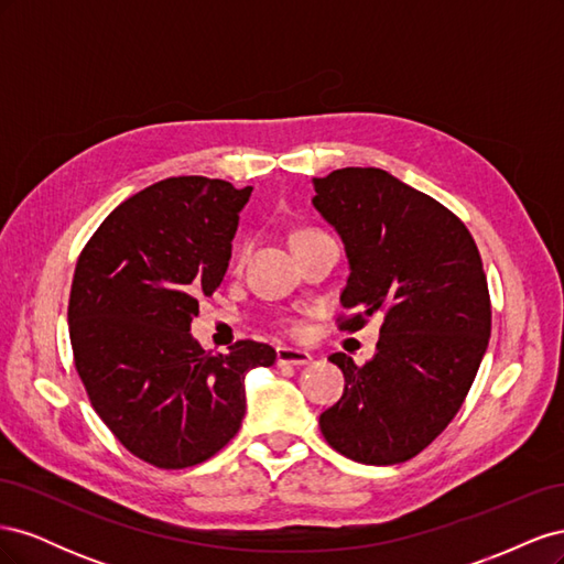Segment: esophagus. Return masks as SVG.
Instances as JSON below:
<instances>
[{
	"instance_id": "1",
	"label": "esophagus",
	"mask_w": 564,
	"mask_h": 564,
	"mask_svg": "<svg viewBox=\"0 0 564 564\" xmlns=\"http://www.w3.org/2000/svg\"><path fill=\"white\" fill-rule=\"evenodd\" d=\"M275 357H278V367H305V365L313 362V357L305 350L286 348V346H280L275 350Z\"/></svg>"
}]
</instances>
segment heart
Instances as JSON below:
<instances>
[{
	"instance_id": "obj_1",
	"label": "heart",
	"mask_w": 564,
	"mask_h": 564,
	"mask_svg": "<svg viewBox=\"0 0 564 564\" xmlns=\"http://www.w3.org/2000/svg\"><path fill=\"white\" fill-rule=\"evenodd\" d=\"M313 232H317V230H299V232H294V237H292V242H294V240H299V237H305V235H313ZM247 249H249V245H247V242H242V245H237V253H235V259H237V261H242V256L247 253Z\"/></svg>"
}]
</instances>
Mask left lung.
<instances>
[{
	"label": "left lung",
	"mask_w": 564,
	"mask_h": 564,
	"mask_svg": "<svg viewBox=\"0 0 564 564\" xmlns=\"http://www.w3.org/2000/svg\"><path fill=\"white\" fill-rule=\"evenodd\" d=\"M313 185L350 263L340 303L352 315L338 327L383 317L369 362L329 357L346 388L319 431L357 464H402L447 429L480 369L491 332L480 251L464 220L383 169H336Z\"/></svg>",
	"instance_id": "8db88e82"
}]
</instances>
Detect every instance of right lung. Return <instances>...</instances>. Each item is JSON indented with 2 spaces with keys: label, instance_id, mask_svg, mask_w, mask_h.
I'll return each mask as SVG.
<instances>
[{
  "label": "right lung",
  "instance_id": "1",
  "mask_svg": "<svg viewBox=\"0 0 564 564\" xmlns=\"http://www.w3.org/2000/svg\"><path fill=\"white\" fill-rule=\"evenodd\" d=\"M251 185L166 178L124 199L82 249L67 324L96 414L145 464L212 458L245 416V377L275 350L237 340L204 350L191 334L199 299L224 282Z\"/></svg>",
  "mask_w": 564,
  "mask_h": 564
}]
</instances>
